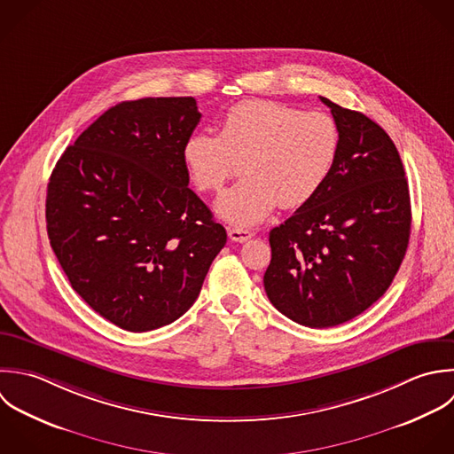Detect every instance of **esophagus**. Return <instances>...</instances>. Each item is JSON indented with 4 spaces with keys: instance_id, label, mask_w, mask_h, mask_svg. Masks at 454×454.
Segmentation results:
<instances>
[{
    "instance_id": "obj_1",
    "label": "esophagus",
    "mask_w": 454,
    "mask_h": 454,
    "mask_svg": "<svg viewBox=\"0 0 454 454\" xmlns=\"http://www.w3.org/2000/svg\"><path fill=\"white\" fill-rule=\"evenodd\" d=\"M228 235H230V239L233 240V242H247L249 239H253L254 237V233L251 231V230H247V228H230L228 230Z\"/></svg>"
}]
</instances>
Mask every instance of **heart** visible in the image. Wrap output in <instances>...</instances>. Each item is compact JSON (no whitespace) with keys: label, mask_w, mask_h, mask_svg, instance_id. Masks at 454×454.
Returning <instances> with one entry per match:
<instances>
[{"label":"heart","mask_w":454,"mask_h":454,"mask_svg":"<svg viewBox=\"0 0 454 454\" xmlns=\"http://www.w3.org/2000/svg\"><path fill=\"white\" fill-rule=\"evenodd\" d=\"M340 152V129L324 111L249 98L231 106L219 134L198 130L182 148L194 184L217 192L246 159L247 176L226 191L215 212L235 226L263 221L279 205L311 201L331 175Z\"/></svg>","instance_id":"b5f03b06"}]
</instances>
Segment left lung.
Instances as JSON below:
<instances>
[{
  "mask_svg": "<svg viewBox=\"0 0 454 454\" xmlns=\"http://www.w3.org/2000/svg\"><path fill=\"white\" fill-rule=\"evenodd\" d=\"M340 152L317 196L276 226L263 276L269 301L290 320L345 324L391 286L411 239V194L400 153L366 114L325 97Z\"/></svg>",
  "mask_w": 454,
  "mask_h": 454,
  "instance_id": "left-lung-1",
  "label": "left lung"
}]
</instances>
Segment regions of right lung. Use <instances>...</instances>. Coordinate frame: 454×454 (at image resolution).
<instances>
[{
  "label": "right lung",
  "instance_id": "1",
  "mask_svg": "<svg viewBox=\"0 0 454 454\" xmlns=\"http://www.w3.org/2000/svg\"><path fill=\"white\" fill-rule=\"evenodd\" d=\"M200 118L192 97L120 102L51 173V247L81 299L120 329L146 333L180 318L226 244L189 189L182 157Z\"/></svg>",
  "mask_w": 454,
  "mask_h": 454
}]
</instances>
